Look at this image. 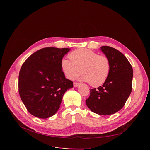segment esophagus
<instances>
[{
  "instance_id": "1",
  "label": "esophagus",
  "mask_w": 150,
  "mask_h": 150,
  "mask_svg": "<svg viewBox=\"0 0 150 150\" xmlns=\"http://www.w3.org/2000/svg\"><path fill=\"white\" fill-rule=\"evenodd\" d=\"M79 84H80L79 83H76V82L73 83V85H74V87H78V86H79Z\"/></svg>"
}]
</instances>
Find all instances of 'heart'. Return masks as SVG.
<instances>
[{"instance_id": "obj_1", "label": "heart", "mask_w": 150, "mask_h": 150, "mask_svg": "<svg viewBox=\"0 0 150 150\" xmlns=\"http://www.w3.org/2000/svg\"><path fill=\"white\" fill-rule=\"evenodd\" d=\"M71 60L62 59L61 69L66 78L74 79L82 72L81 79L93 87L103 84L110 72L109 59L88 49H79L69 54Z\"/></svg>"}]
</instances>
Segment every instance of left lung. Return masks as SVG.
<instances>
[{
	"instance_id": "1",
	"label": "left lung",
	"mask_w": 150,
	"mask_h": 150,
	"mask_svg": "<svg viewBox=\"0 0 150 150\" xmlns=\"http://www.w3.org/2000/svg\"><path fill=\"white\" fill-rule=\"evenodd\" d=\"M101 50L110 60V72L103 86L90 90L86 103L92 112L106 116L125 106L132 91L133 71L127 58L117 49L104 46Z\"/></svg>"
}]
</instances>
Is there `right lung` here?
<instances>
[{
  "instance_id": "obj_1",
  "label": "right lung",
  "mask_w": 150,
  "mask_h": 150,
  "mask_svg": "<svg viewBox=\"0 0 150 150\" xmlns=\"http://www.w3.org/2000/svg\"><path fill=\"white\" fill-rule=\"evenodd\" d=\"M69 48L45 47L30 55L22 64L19 76V93L32 115L46 119L60 108L63 95L73 87L65 78L61 61Z\"/></svg>"
}]
</instances>
